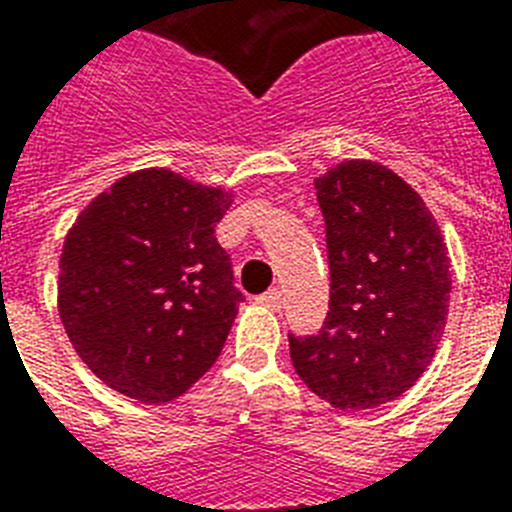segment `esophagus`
I'll list each match as a JSON object with an SVG mask.
<instances>
[{"instance_id":"esophagus-1","label":"esophagus","mask_w":512,"mask_h":512,"mask_svg":"<svg viewBox=\"0 0 512 512\" xmlns=\"http://www.w3.org/2000/svg\"><path fill=\"white\" fill-rule=\"evenodd\" d=\"M260 303L268 305V308H273V311H279L281 308V292L279 289H268V292H263V295L257 297Z\"/></svg>"}]
</instances>
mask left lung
<instances>
[{
  "label": "left lung",
  "instance_id": "obj_1",
  "mask_svg": "<svg viewBox=\"0 0 512 512\" xmlns=\"http://www.w3.org/2000/svg\"><path fill=\"white\" fill-rule=\"evenodd\" d=\"M329 257L319 335H289L300 380L342 412L388 404L436 356L449 313V257L436 220L396 172L342 162L316 180Z\"/></svg>",
  "mask_w": 512,
  "mask_h": 512
}]
</instances>
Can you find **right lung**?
Masks as SVG:
<instances>
[{
  "instance_id": "add662e5",
  "label": "right lung",
  "mask_w": 512,
  "mask_h": 512,
  "mask_svg": "<svg viewBox=\"0 0 512 512\" xmlns=\"http://www.w3.org/2000/svg\"><path fill=\"white\" fill-rule=\"evenodd\" d=\"M228 207L220 188L143 170L76 217L60 255L58 311L108 388L164 404L217 361L244 300L215 239Z\"/></svg>"
}]
</instances>
